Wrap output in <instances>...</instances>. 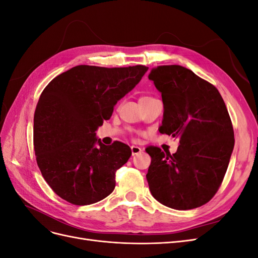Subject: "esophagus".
<instances>
[{
    "mask_svg": "<svg viewBox=\"0 0 258 258\" xmlns=\"http://www.w3.org/2000/svg\"><path fill=\"white\" fill-rule=\"evenodd\" d=\"M143 150L140 146H136V145H132L131 146V152H132V156H135V155H138V154H140L141 153Z\"/></svg>",
    "mask_w": 258,
    "mask_h": 258,
    "instance_id": "34e87169",
    "label": "esophagus"
}]
</instances>
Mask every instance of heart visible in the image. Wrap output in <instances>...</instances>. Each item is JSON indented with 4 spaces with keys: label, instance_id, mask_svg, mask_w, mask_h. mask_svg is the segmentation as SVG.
Wrapping results in <instances>:
<instances>
[{
    "label": "heart",
    "instance_id": "heart-1",
    "mask_svg": "<svg viewBox=\"0 0 258 258\" xmlns=\"http://www.w3.org/2000/svg\"><path fill=\"white\" fill-rule=\"evenodd\" d=\"M144 98H147V97H144Z\"/></svg>",
    "mask_w": 258,
    "mask_h": 258
}]
</instances>
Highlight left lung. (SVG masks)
Returning a JSON list of instances; mask_svg holds the SVG:
<instances>
[{
  "instance_id": "8db88e82",
  "label": "left lung",
  "mask_w": 258,
  "mask_h": 258,
  "mask_svg": "<svg viewBox=\"0 0 258 258\" xmlns=\"http://www.w3.org/2000/svg\"><path fill=\"white\" fill-rule=\"evenodd\" d=\"M148 79L161 93L159 132L178 140L176 153L147 147L146 179L153 197L175 210L201 207L217 191L235 145L232 123L221 93L181 66L153 69Z\"/></svg>"
}]
</instances>
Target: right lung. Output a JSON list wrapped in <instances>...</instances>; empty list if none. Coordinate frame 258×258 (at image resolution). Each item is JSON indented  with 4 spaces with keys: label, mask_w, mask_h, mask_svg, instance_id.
<instances>
[{
    "label": "right lung",
    "mask_w": 258,
    "mask_h": 258,
    "mask_svg": "<svg viewBox=\"0 0 258 258\" xmlns=\"http://www.w3.org/2000/svg\"><path fill=\"white\" fill-rule=\"evenodd\" d=\"M148 68L77 66L45 87L34 113V152L50 188L76 206L92 205L115 188V172L131 150L96 137L117 101L134 89Z\"/></svg>",
    "instance_id": "right-lung-1"
}]
</instances>
